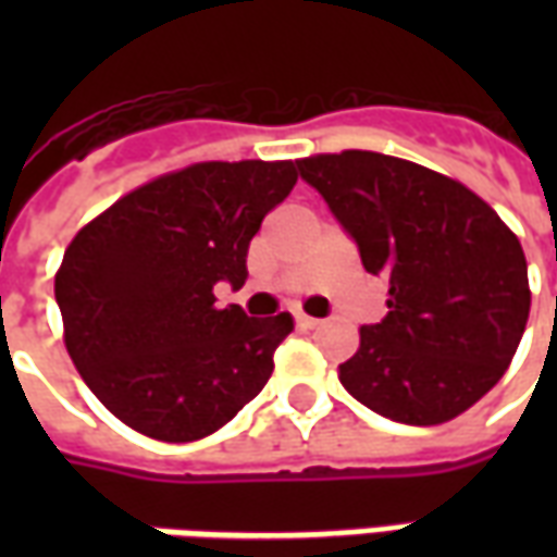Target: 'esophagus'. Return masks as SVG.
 <instances>
[{"mask_svg": "<svg viewBox=\"0 0 557 557\" xmlns=\"http://www.w3.org/2000/svg\"><path fill=\"white\" fill-rule=\"evenodd\" d=\"M295 322H298V327H304V331H313V327L322 325L319 319H313V315H304V313L295 315Z\"/></svg>", "mask_w": 557, "mask_h": 557, "instance_id": "34e87169", "label": "esophagus"}]
</instances>
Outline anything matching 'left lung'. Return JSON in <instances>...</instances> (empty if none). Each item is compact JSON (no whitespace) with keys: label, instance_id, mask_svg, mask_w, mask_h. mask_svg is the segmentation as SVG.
Listing matches in <instances>:
<instances>
[{"label":"left lung","instance_id":"obj_1","mask_svg":"<svg viewBox=\"0 0 557 557\" xmlns=\"http://www.w3.org/2000/svg\"><path fill=\"white\" fill-rule=\"evenodd\" d=\"M363 268L387 280V315L361 327L339 382L382 418L432 426L498 385L525 331L522 244L478 194L379 151L298 160Z\"/></svg>","mask_w":557,"mask_h":557}]
</instances>
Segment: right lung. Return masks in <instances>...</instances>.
I'll return each instance as SVG.
<instances>
[{
    "instance_id": "obj_1",
    "label": "right lung",
    "mask_w": 557,
    "mask_h": 557,
    "mask_svg": "<svg viewBox=\"0 0 557 557\" xmlns=\"http://www.w3.org/2000/svg\"><path fill=\"white\" fill-rule=\"evenodd\" d=\"M298 182L292 160H208L143 184L77 232L55 274L71 361L131 430L196 442L265 387L289 313L218 310L247 250Z\"/></svg>"
}]
</instances>
